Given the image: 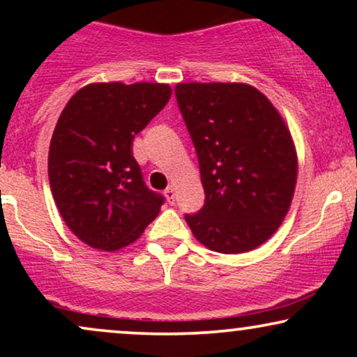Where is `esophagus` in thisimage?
<instances>
[{"label": "esophagus", "mask_w": 357, "mask_h": 357, "mask_svg": "<svg viewBox=\"0 0 357 357\" xmlns=\"http://www.w3.org/2000/svg\"><path fill=\"white\" fill-rule=\"evenodd\" d=\"M165 195H166L167 202L173 204V203H174V198H176V186H174V184H171V186H167V190L165 191Z\"/></svg>", "instance_id": "34e87169"}]
</instances>
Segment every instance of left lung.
<instances>
[{
  "mask_svg": "<svg viewBox=\"0 0 357 357\" xmlns=\"http://www.w3.org/2000/svg\"><path fill=\"white\" fill-rule=\"evenodd\" d=\"M174 92L204 188V206L186 223L213 252L255 250L278 230L296 191L297 151L284 117L248 84L186 82Z\"/></svg>",
  "mask_w": 357,
  "mask_h": 357,
  "instance_id": "obj_1",
  "label": "left lung"
}]
</instances>
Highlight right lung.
Here are the masks:
<instances>
[{"mask_svg": "<svg viewBox=\"0 0 357 357\" xmlns=\"http://www.w3.org/2000/svg\"><path fill=\"white\" fill-rule=\"evenodd\" d=\"M171 92L167 84L99 82L82 87L61 110L48 179L65 225L89 247H127L161 210L165 199L147 190L130 147Z\"/></svg>", "mask_w": 357, "mask_h": 357, "instance_id": "1", "label": "right lung"}]
</instances>
